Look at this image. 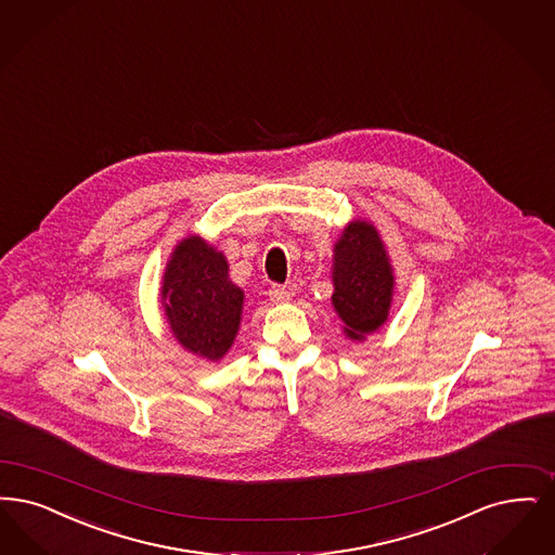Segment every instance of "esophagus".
I'll return each instance as SVG.
<instances>
[{"label": "esophagus", "instance_id": "1", "mask_svg": "<svg viewBox=\"0 0 555 555\" xmlns=\"http://www.w3.org/2000/svg\"><path fill=\"white\" fill-rule=\"evenodd\" d=\"M268 295L274 304H288L293 299V291L285 287H272L268 291Z\"/></svg>", "mask_w": 555, "mask_h": 555}]
</instances>
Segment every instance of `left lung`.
<instances>
[{"instance_id": "obj_1", "label": "left lung", "mask_w": 555, "mask_h": 555, "mask_svg": "<svg viewBox=\"0 0 555 555\" xmlns=\"http://www.w3.org/2000/svg\"><path fill=\"white\" fill-rule=\"evenodd\" d=\"M334 311L343 334L363 343L390 315L395 297V268L376 224L363 219L347 222L333 249Z\"/></svg>"}]
</instances>
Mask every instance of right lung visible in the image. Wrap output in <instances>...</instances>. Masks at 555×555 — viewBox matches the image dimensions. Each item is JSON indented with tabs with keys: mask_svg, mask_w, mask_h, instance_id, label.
Masks as SVG:
<instances>
[{
	"mask_svg": "<svg viewBox=\"0 0 555 555\" xmlns=\"http://www.w3.org/2000/svg\"><path fill=\"white\" fill-rule=\"evenodd\" d=\"M244 288L229 279L227 256L199 235L173 247L160 283V306L179 345L206 361H221L240 333Z\"/></svg>",
	"mask_w": 555,
	"mask_h": 555,
	"instance_id": "obj_1",
	"label": "right lung"
}]
</instances>
